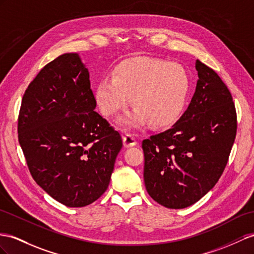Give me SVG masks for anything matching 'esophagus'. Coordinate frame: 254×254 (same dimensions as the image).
I'll use <instances>...</instances> for the list:
<instances>
[{
    "label": "esophagus",
    "mask_w": 254,
    "mask_h": 254,
    "mask_svg": "<svg viewBox=\"0 0 254 254\" xmlns=\"http://www.w3.org/2000/svg\"><path fill=\"white\" fill-rule=\"evenodd\" d=\"M123 144L126 147H133L137 145V138H136V135L132 133H127L123 136Z\"/></svg>",
    "instance_id": "esophagus-1"
}]
</instances>
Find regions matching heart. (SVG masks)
Masks as SVG:
<instances>
[{
  "label": "heart",
  "mask_w": 254,
  "mask_h": 254,
  "mask_svg": "<svg viewBox=\"0 0 254 254\" xmlns=\"http://www.w3.org/2000/svg\"><path fill=\"white\" fill-rule=\"evenodd\" d=\"M190 90V75L181 64L135 58L115 65L112 75H104L96 82L94 96L101 113L110 117L126 108L132 95L136 107L121 121L131 127L150 121L162 127L180 118Z\"/></svg>",
  "instance_id": "1"
}]
</instances>
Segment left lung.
<instances>
[{
	"label": "left lung",
	"instance_id": "8db88e82",
	"mask_svg": "<svg viewBox=\"0 0 254 254\" xmlns=\"http://www.w3.org/2000/svg\"><path fill=\"white\" fill-rule=\"evenodd\" d=\"M195 67L198 80L186 113L173 127L141 144L147 192L172 209L191 206L212 189L227 164L237 132L229 88L199 60Z\"/></svg>",
	"mask_w": 254,
	"mask_h": 254
}]
</instances>
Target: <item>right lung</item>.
<instances>
[{
	"instance_id": "1",
	"label": "right lung",
	"mask_w": 254,
	"mask_h": 254,
	"mask_svg": "<svg viewBox=\"0 0 254 254\" xmlns=\"http://www.w3.org/2000/svg\"><path fill=\"white\" fill-rule=\"evenodd\" d=\"M88 69L65 54L40 70L23 94L18 139L35 183L67 207L107 190L122 138L97 114Z\"/></svg>"
}]
</instances>
